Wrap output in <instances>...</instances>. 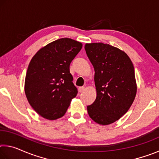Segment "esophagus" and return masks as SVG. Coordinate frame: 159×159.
Here are the masks:
<instances>
[{
    "mask_svg": "<svg viewBox=\"0 0 159 159\" xmlns=\"http://www.w3.org/2000/svg\"><path fill=\"white\" fill-rule=\"evenodd\" d=\"M84 90H85V88L84 87H79V91L80 93H83Z\"/></svg>",
    "mask_w": 159,
    "mask_h": 159,
    "instance_id": "obj_1",
    "label": "esophagus"
}]
</instances>
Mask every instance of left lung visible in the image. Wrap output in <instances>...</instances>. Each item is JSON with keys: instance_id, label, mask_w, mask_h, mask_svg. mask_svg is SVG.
<instances>
[{"instance_id": "8db88e82", "label": "left lung", "mask_w": 159, "mask_h": 159, "mask_svg": "<svg viewBox=\"0 0 159 159\" xmlns=\"http://www.w3.org/2000/svg\"><path fill=\"white\" fill-rule=\"evenodd\" d=\"M85 50L95 69L97 97L87 107L89 116L99 125L121 118L135 98L137 83L133 62L124 51L103 43H86Z\"/></svg>"}]
</instances>
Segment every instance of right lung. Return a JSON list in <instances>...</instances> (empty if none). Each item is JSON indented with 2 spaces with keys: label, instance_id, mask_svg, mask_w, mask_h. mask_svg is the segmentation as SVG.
Returning <instances> with one entry per match:
<instances>
[{
  "label": "right lung",
  "instance_id": "1",
  "mask_svg": "<svg viewBox=\"0 0 159 159\" xmlns=\"http://www.w3.org/2000/svg\"><path fill=\"white\" fill-rule=\"evenodd\" d=\"M82 46L79 41L62 38L43 47L32 57L25 91L32 108L44 118L62 117L77 95L69 66Z\"/></svg>",
  "mask_w": 159,
  "mask_h": 159
}]
</instances>
